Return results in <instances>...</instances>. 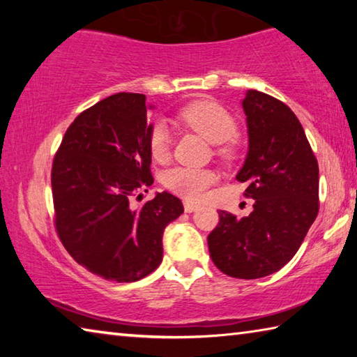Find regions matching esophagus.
I'll return each instance as SVG.
<instances>
[{"label": "esophagus", "mask_w": 357, "mask_h": 357, "mask_svg": "<svg viewBox=\"0 0 357 357\" xmlns=\"http://www.w3.org/2000/svg\"><path fill=\"white\" fill-rule=\"evenodd\" d=\"M184 209H185V213H193V211L198 209V204L192 203V202H184Z\"/></svg>", "instance_id": "34e87169"}]
</instances>
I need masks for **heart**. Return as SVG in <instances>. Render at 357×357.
Returning <instances> with one entry per match:
<instances>
[{
  "label": "heart",
  "instance_id": "obj_1",
  "mask_svg": "<svg viewBox=\"0 0 357 357\" xmlns=\"http://www.w3.org/2000/svg\"><path fill=\"white\" fill-rule=\"evenodd\" d=\"M178 121L185 128L198 132L206 140L220 144V154L233 153L231 137L236 134V121L225 108L211 100H198L185 105L178 113ZM149 149L155 160H165L170 154V132L167 126L157 123L149 135ZM217 174L206 168L176 167L167 172L164 183L168 189L187 200L200 202L206 197L208 189L214 185Z\"/></svg>",
  "mask_w": 357,
  "mask_h": 357
}]
</instances>
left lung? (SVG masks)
I'll return each mask as SVG.
<instances>
[{
    "label": "left lung",
    "instance_id": "left-lung-1",
    "mask_svg": "<svg viewBox=\"0 0 357 357\" xmlns=\"http://www.w3.org/2000/svg\"><path fill=\"white\" fill-rule=\"evenodd\" d=\"M249 149L236 174L253 211L241 217L220 211L208 236L223 274L259 279L282 269L318 214V162L299 119L283 102L249 89L243 99Z\"/></svg>",
    "mask_w": 357,
    "mask_h": 357
}]
</instances>
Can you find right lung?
Masks as SVG:
<instances>
[{
	"instance_id": "obj_1",
	"label": "right lung",
	"mask_w": 357,
	"mask_h": 357,
	"mask_svg": "<svg viewBox=\"0 0 357 357\" xmlns=\"http://www.w3.org/2000/svg\"><path fill=\"white\" fill-rule=\"evenodd\" d=\"M149 108L144 94L108 96L74 119L53 160L59 239L78 264L105 280L137 282L153 273L165 227L184 213L168 192L130 206L154 183Z\"/></svg>"
}]
</instances>
